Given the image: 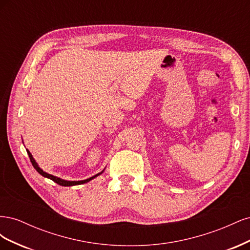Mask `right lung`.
<instances>
[{
  "label": "right lung",
  "instance_id": "1",
  "mask_svg": "<svg viewBox=\"0 0 250 250\" xmlns=\"http://www.w3.org/2000/svg\"><path fill=\"white\" fill-rule=\"evenodd\" d=\"M27 153H28V155H29V157H30V161H31V163H32V166L34 167V169L39 172L42 176H43V177H47V178H49V179H51V180H53L54 181V183H56V184H58V185H60V186H63V187H71V186H77V185H82V184H85V183H88L89 180H92V179H94L95 177H97L98 175H100V174H102L103 173V171L102 172H100V173H98V174H96V175H94V176H92V177H89V178H87V179H84V180H78V181H70V180H64V179H62V178H59V177H56V176H54V175H51V174H49V173H47V172H44L42 169H41L40 168V166L37 165V163L35 162V160L33 158V156H32V154L30 153V151L27 149Z\"/></svg>",
  "mask_w": 250,
  "mask_h": 250
}]
</instances>
